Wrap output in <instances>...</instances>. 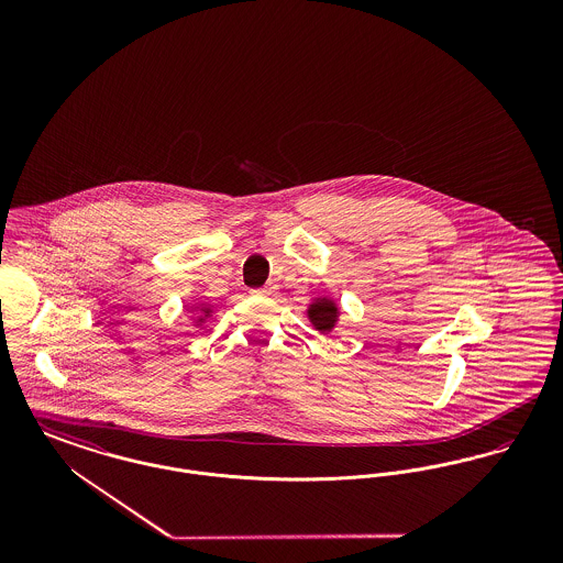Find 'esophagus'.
Instances as JSON below:
<instances>
[{
  "label": "esophagus",
  "instance_id": "1",
  "mask_svg": "<svg viewBox=\"0 0 563 563\" xmlns=\"http://www.w3.org/2000/svg\"><path fill=\"white\" fill-rule=\"evenodd\" d=\"M278 291V285L276 283H266L262 289H260V294L262 295H276Z\"/></svg>",
  "mask_w": 563,
  "mask_h": 563
}]
</instances>
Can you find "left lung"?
Masks as SVG:
<instances>
[{"label": "left lung", "mask_w": 563, "mask_h": 563, "mask_svg": "<svg viewBox=\"0 0 563 563\" xmlns=\"http://www.w3.org/2000/svg\"><path fill=\"white\" fill-rule=\"evenodd\" d=\"M338 317L335 303L329 299H321L310 308V321L314 322V327L319 331H329L333 327V321Z\"/></svg>", "instance_id": "left-lung-1"}]
</instances>
